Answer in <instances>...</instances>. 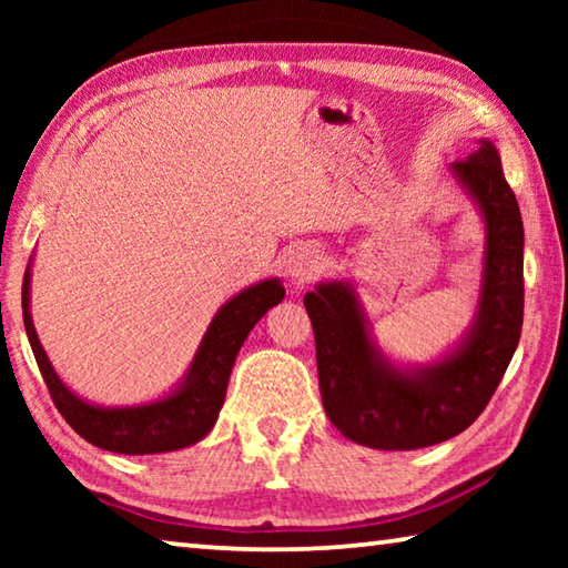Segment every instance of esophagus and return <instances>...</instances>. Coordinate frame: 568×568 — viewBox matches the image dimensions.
<instances>
[{
    "label": "esophagus",
    "instance_id": "34e87169",
    "mask_svg": "<svg viewBox=\"0 0 568 568\" xmlns=\"http://www.w3.org/2000/svg\"><path fill=\"white\" fill-rule=\"evenodd\" d=\"M323 271V255L313 245H297L285 255V275L295 285L315 281V275Z\"/></svg>",
    "mask_w": 568,
    "mask_h": 568
}]
</instances>
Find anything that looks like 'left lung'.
Returning a JSON list of instances; mask_svg holds the SVG:
<instances>
[{
	"instance_id": "1",
	"label": "left lung",
	"mask_w": 568,
	"mask_h": 568,
	"mask_svg": "<svg viewBox=\"0 0 568 568\" xmlns=\"http://www.w3.org/2000/svg\"><path fill=\"white\" fill-rule=\"evenodd\" d=\"M486 227L474 323L454 351L430 365L393 363L373 341L368 315L348 281L305 293L318 355L323 408L355 444L413 450L466 430L491 400L521 338L524 223L494 142L450 165Z\"/></svg>"
}]
</instances>
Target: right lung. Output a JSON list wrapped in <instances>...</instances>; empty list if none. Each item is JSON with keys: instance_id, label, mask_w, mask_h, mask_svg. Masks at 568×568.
I'll list each match as a JSON object with an SVG mask.
<instances>
[{"instance_id": "obj_1", "label": "right lung", "mask_w": 568, "mask_h": 568, "mask_svg": "<svg viewBox=\"0 0 568 568\" xmlns=\"http://www.w3.org/2000/svg\"><path fill=\"white\" fill-rule=\"evenodd\" d=\"M30 285L32 261L27 265L22 283V318L57 410L92 446L128 456L168 454V450L197 444L210 434L220 408H223L230 371L235 365L240 345L245 343L255 323L285 297V287L277 277L240 291L215 313L185 378L178 383L175 390L158 400L140 403V406L104 408L77 396L57 376L40 338H37L30 313Z\"/></svg>"}]
</instances>
